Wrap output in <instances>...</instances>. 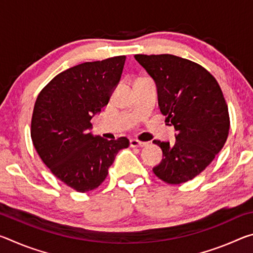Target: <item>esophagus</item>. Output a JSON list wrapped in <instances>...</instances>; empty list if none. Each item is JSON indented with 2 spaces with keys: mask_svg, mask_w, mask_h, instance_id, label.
Returning <instances> with one entry per match:
<instances>
[{
  "mask_svg": "<svg viewBox=\"0 0 253 253\" xmlns=\"http://www.w3.org/2000/svg\"><path fill=\"white\" fill-rule=\"evenodd\" d=\"M147 143L140 142L138 139H130V147H144L146 146Z\"/></svg>",
  "mask_w": 253,
  "mask_h": 253,
  "instance_id": "esophagus-1",
  "label": "esophagus"
}]
</instances>
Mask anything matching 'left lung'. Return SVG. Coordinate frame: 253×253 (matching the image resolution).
I'll return each instance as SVG.
<instances>
[{
    "label": "left lung",
    "mask_w": 253,
    "mask_h": 253,
    "mask_svg": "<svg viewBox=\"0 0 253 253\" xmlns=\"http://www.w3.org/2000/svg\"><path fill=\"white\" fill-rule=\"evenodd\" d=\"M155 81L158 106L177 134L174 144L153 140L163 160L154 174L181 184L203 172L224 146L229 135L228 105L215 78L190 60L173 54H135Z\"/></svg>",
    "instance_id": "left-lung-1"
}]
</instances>
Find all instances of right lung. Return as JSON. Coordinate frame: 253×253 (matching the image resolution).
Segmentation results:
<instances>
[{
  "mask_svg": "<svg viewBox=\"0 0 253 253\" xmlns=\"http://www.w3.org/2000/svg\"><path fill=\"white\" fill-rule=\"evenodd\" d=\"M125 55L84 62L54 77L34 104L31 138L53 175L77 192L97 188L117 153L129 146L126 137L93 136L91 118L108 104L125 65Z\"/></svg>",
  "mask_w": 253,
  "mask_h": 253,
  "instance_id": "1",
  "label": "right lung"
}]
</instances>
